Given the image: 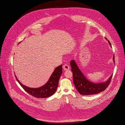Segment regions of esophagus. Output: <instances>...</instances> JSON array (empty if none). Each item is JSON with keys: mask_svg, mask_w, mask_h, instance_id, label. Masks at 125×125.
I'll list each match as a JSON object with an SVG mask.
<instances>
[{"mask_svg": "<svg viewBox=\"0 0 125 125\" xmlns=\"http://www.w3.org/2000/svg\"><path fill=\"white\" fill-rule=\"evenodd\" d=\"M63 69L64 70H68L70 69V67L67 64H65L63 66Z\"/></svg>", "mask_w": 125, "mask_h": 125, "instance_id": "34e87169", "label": "esophagus"}]
</instances>
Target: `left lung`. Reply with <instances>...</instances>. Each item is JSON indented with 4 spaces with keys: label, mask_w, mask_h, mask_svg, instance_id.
Segmentation results:
<instances>
[{
    "label": "left lung",
    "mask_w": 125,
    "mask_h": 125,
    "mask_svg": "<svg viewBox=\"0 0 125 125\" xmlns=\"http://www.w3.org/2000/svg\"><path fill=\"white\" fill-rule=\"evenodd\" d=\"M110 46H112L109 41H108ZM115 62L114 55L113 58ZM71 71L73 75V84L79 93L83 95H90L98 94L106 89L110 83L113 74L105 83H95L90 82L81 71L74 60L70 62Z\"/></svg>",
    "instance_id": "left-lung-1"
}]
</instances>
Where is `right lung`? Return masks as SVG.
Wrapping results in <instances>:
<instances>
[{"label": "right lung", "mask_w": 125, "mask_h": 125, "mask_svg": "<svg viewBox=\"0 0 125 125\" xmlns=\"http://www.w3.org/2000/svg\"><path fill=\"white\" fill-rule=\"evenodd\" d=\"M62 65L56 67L47 83L38 88H30L24 86L16 79L22 88L30 95L37 98H46L53 95L58 88L60 77L62 73Z\"/></svg>", "instance_id": "obj_1"}]
</instances>
